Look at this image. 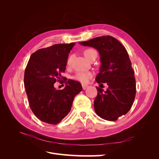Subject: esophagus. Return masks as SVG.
Listing matches in <instances>:
<instances>
[{"mask_svg": "<svg viewBox=\"0 0 159 159\" xmlns=\"http://www.w3.org/2000/svg\"><path fill=\"white\" fill-rule=\"evenodd\" d=\"M88 87V85H85V84H82V88H83V89H85L86 88H87Z\"/></svg>", "mask_w": 159, "mask_h": 159, "instance_id": "34e87169", "label": "esophagus"}]
</instances>
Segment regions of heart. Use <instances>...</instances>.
<instances>
[{"mask_svg": "<svg viewBox=\"0 0 159 159\" xmlns=\"http://www.w3.org/2000/svg\"><path fill=\"white\" fill-rule=\"evenodd\" d=\"M84 54L86 58L88 60H89L90 57L93 55L97 54V52L93 49L89 48V49H86L84 52ZM72 57H73V56H70L68 57V61H67V64H68V65L71 64ZM92 76H93V73H91V71H78L76 72L73 76H72V78H73L74 80L80 81V82L82 84H87L88 83L89 80L92 78Z\"/></svg>", "mask_w": 159, "mask_h": 159, "instance_id": "b5f03b06", "label": "heart"}]
</instances>
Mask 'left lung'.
<instances>
[{
	"instance_id": "obj_1",
	"label": "left lung",
	"mask_w": 159,
	"mask_h": 159,
	"mask_svg": "<svg viewBox=\"0 0 159 159\" xmlns=\"http://www.w3.org/2000/svg\"><path fill=\"white\" fill-rule=\"evenodd\" d=\"M80 44L98 50L102 65L95 81L109 86L105 91L96 87L95 111L105 120L116 121L128 113L136 95L135 78L125 48L111 36H99Z\"/></svg>"
}]
</instances>
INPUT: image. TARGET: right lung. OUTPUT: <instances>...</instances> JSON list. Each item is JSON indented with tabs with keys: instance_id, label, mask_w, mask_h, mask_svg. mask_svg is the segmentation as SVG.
I'll list each match as a JSON object with an SVG mask.
<instances>
[{
	"instance_id": "add662e5",
	"label": "right lung",
	"mask_w": 159,
	"mask_h": 159,
	"mask_svg": "<svg viewBox=\"0 0 159 159\" xmlns=\"http://www.w3.org/2000/svg\"><path fill=\"white\" fill-rule=\"evenodd\" d=\"M75 43L57 44L31 55L25 71V87L32 112L42 121L59 123L70 111L75 96L82 90L79 81L65 79L68 54ZM65 88L57 90L53 84L61 78Z\"/></svg>"
}]
</instances>
